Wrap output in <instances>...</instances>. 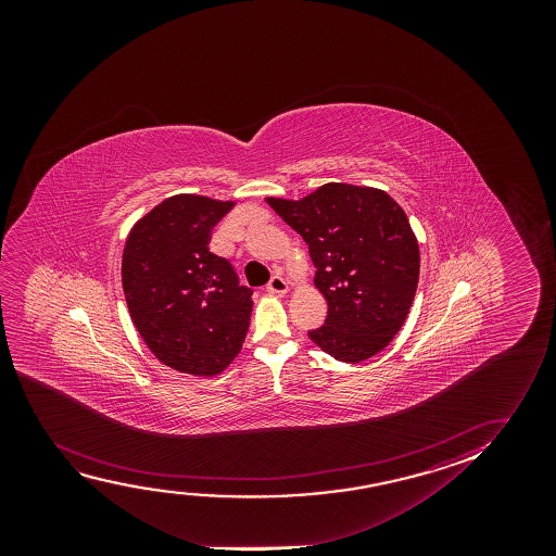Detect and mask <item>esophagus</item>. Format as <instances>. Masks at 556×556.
I'll return each instance as SVG.
<instances>
[{
	"label": "esophagus",
	"instance_id": "34e87169",
	"mask_svg": "<svg viewBox=\"0 0 556 556\" xmlns=\"http://www.w3.org/2000/svg\"><path fill=\"white\" fill-rule=\"evenodd\" d=\"M267 292L271 294H285L289 290V282L282 279L281 275H274L266 287Z\"/></svg>",
	"mask_w": 556,
	"mask_h": 556
}]
</instances>
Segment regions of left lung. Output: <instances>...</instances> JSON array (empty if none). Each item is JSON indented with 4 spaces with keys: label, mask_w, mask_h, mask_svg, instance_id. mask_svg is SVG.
Instances as JSON below:
<instances>
[{
    "label": "left lung",
    "mask_w": 556,
    "mask_h": 556,
    "mask_svg": "<svg viewBox=\"0 0 556 556\" xmlns=\"http://www.w3.org/2000/svg\"><path fill=\"white\" fill-rule=\"evenodd\" d=\"M267 205L304 237L325 325L307 334L336 361L361 363L401 330L416 296L419 249L403 208L386 191L325 184L302 201Z\"/></svg>",
    "instance_id": "left-lung-1"
}]
</instances>
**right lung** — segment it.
Listing matches in <instances>:
<instances>
[{
	"label": "right lung",
	"mask_w": 556,
	"mask_h": 556,
	"mask_svg": "<svg viewBox=\"0 0 556 556\" xmlns=\"http://www.w3.org/2000/svg\"><path fill=\"white\" fill-rule=\"evenodd\" d=\"M231 201L175 195L130 229L122 279L130 319L163 365L193 376L220 374L249 330L252 289L229 260L208 251Z\"/></svg>",
	"instance_id": "obj_1"
}]
</instances>
